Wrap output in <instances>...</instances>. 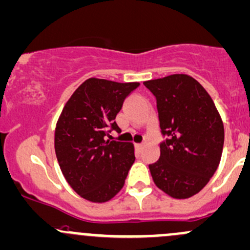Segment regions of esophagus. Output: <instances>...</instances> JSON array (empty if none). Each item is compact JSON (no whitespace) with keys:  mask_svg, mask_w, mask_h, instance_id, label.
<instances>
[{"mask_svg":"<svg viewBox=\"0 0 250 250\" xmlns=\"http://www.w3.org/2000/svg\"><path fill=\"white\" fill-rule=\"evenodd\" d=\"M136 147H137V150H141L142 147H143V144H142V143H136Z\"/></svg>","mask_w":250,"mask_h":250,"instance_id":"obj_1","label":"esophagus"}]
</instances>
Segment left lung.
Here are the masks:
<instances>
[{"label":"left lung","mask_w":250,"mask_h":250,"mask_svg":"<svg viewBox=\"0 0 250 250\" xmlns=\"http://www.w3.org/2000/svg\"><path fill=\"white\" fill-rule=\"evenodd\" d=\"M157 101L162 135L160 160L150 165L155 185L175 199L199 193L216 173L224 125L205 88L192 76L174 74L144 82Z\"/></svg>","instance_id":"1"}]
</instances>
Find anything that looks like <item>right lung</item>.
I'll list each match as a JSON object with an SVG mask.
<instances>
[{"label": "right lung", "mask_w": 250, "mask_h": 250, "mask_svg": "<svg viewBox=\"0 0 250 250\" xmlns=\"http://www.w3.org/2000/svg\"><path fill=\"white\" fill-rule=\"evenodd\" d=\"M138 82L119 83L90 77L75 90L56 124L55 150L64 178L83 199L106 203L124 187L135 162L128 142L104 139L123 103Z\"/></svg>", "instance_id": "obj_1"}]
</instances>
